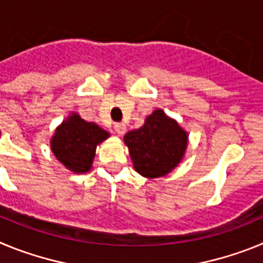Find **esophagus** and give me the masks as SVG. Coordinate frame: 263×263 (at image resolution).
<instances>
[{
    "label": "esophagus",
    "mask_w": 263,
    "mask_h": 263,
    "mask_svg": "<svg viewBox=\"0 0 263 263\" xmlns=\"http://www.w3.org/2000/svg\"><path fill=\"white\" fill-rule=\"evenodd\" d=\"M115 130H116V133H117L118 136H124V134L126 133V125H125V124H116L115 125Z\"/></svg>",
    "instance_id": "esophagus-1"
}]
</instances>
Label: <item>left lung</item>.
I'll list each match as a JSON object with an SVG mask.
<instances>
[{
  "mask_svg": "<svg viewBox=\"0 0 263 263\" xmlns=\"http://www.w3.org/2000/svg\"><path fill=\"white\" fill-rule=\"evenodd\" d=\"M124 142L139 175L147 179L162 178L184 158L188 133L164 110L155 109L139 129L125 134Z\"/></svg>",
  "mask_w": 263,
  "mask_h": 263,
  "instance_id": "left-lung-1",
  "label": "left lung"
}]
</instances>
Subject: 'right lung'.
Listing matches in <instances>:
<instances>
[{"label": "right lung", "instance_id": "obj_1", "mask_svg": "<svg viewBox=\"0 0 263 263\" xmlns=\"http://www.w3.org/2000/svg\"><path fill=\"white\" fill-rule=\"evenodd\" d=\"M109 137L103 127L72 111L51 137V152L67 170L85 174L92 168L96 147Z\"/></svg>", "mask_w": 263, "mask_h": 263}]
</instances>
